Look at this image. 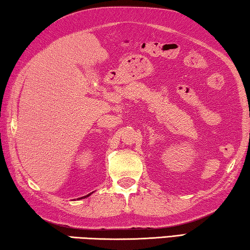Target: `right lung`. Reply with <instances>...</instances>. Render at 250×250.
<instances>
[{"label": "right lung", "instance_id": "add662e5", "mask_svg": "<svg viewBox=\"0 0 250 250\" xmlns=\"http://www.w3.org/2000/svg\"><path fill=\"white\" fill-rule=\"evenodd\" d=\"M91 194H92V193H91ZM91 194H88V195H86V196H84V197H81V198H85V197H88V196H89V195H91Z\"/></svg>", "mask_w": 250, "mask_h": 250}]
</instances>
